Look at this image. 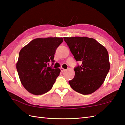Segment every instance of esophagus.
Wrapping results in <instances>:
<instances>
[{
    "mask_svg": "<svg viewBox=\"0 0 125 125\" xmlns=\"http://www.w3.org/2000/svg\"><path fill=\"white\" fill-rule=\"evenodd\" d=\"M60 69H61V71L62 72H64V71H65V69L63 68H62V67Z\"/></svg>",
    "mask_w": 125,
    "mask_h": 125,
    "instance_id": "34e87169",
    "label": "esophagus"
}]
</instances>
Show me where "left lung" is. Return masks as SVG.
<instances>
[{
  "mask_svg": "<svg viewBox=\"0 0 125 125\" xmlns=\"http://www.w3.org/2000/svg\"><path fill=\"white\" fill-rule=\"evenodd\" d=\"M63 39L75 60L82 63L74 68V77L69 81V85L80 94H92L102 85L109 71L107 50L94 39L86 37Z\"/></svg>",
  "mask_w": 125,
  "mask_h": 125,
  "instance_id": "obj_1",
  "label": "left lung"
}]
</instances>
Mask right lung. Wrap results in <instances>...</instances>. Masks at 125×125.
Wrapping results in <instances>:
<instances>
[{
    "mask_svg": "<svg viewBox=\"0 0 125 125\" xmlns=\"http://www.w3.org/2000/svg\"><path fill=\"white\" fill-rule=\"evenodd\" d=\"M62 37L38 38L20 50L16 69L21 83L31 94L39 95L51 89L60 69L48 67L53 65L56 49L63 42Z\"/></svg>",
    "mask_w": 125,
    "mask_h": 125,
    "instance_id": "right-lung-1",
    "label": "right lung"
}]
</instances>
